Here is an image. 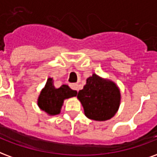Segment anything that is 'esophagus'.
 I'll return each mask as SVG.
<instances>
[{"instance_id": "34e87169", "label": "esophagus", "mask_w": 157, "mask_h": 157, "mask_svg": "<svg viewBox=\"0 0 157 157\" xmlns=\"http://www.w3.org/2000/svg\"><path fill=\"white\" fill-rule=\"evenodd\" d=\"M69 86L72 90H78V84L77 83H70L69 84Z\"/></svg>"}]
</instances>
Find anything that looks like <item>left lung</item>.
<instances>
[{
  "mask_svg": "<svg viewBox=\"0 0 157 157\" xmlns=\"http://www.w3.org/2000/svg\"><path fill=\"white\" fill-rule=\"evenodd\" d=\"M77 97L87 117L98 121L113 117L121 102V93L115 83L103 79L96 74L87 79L86 84L78 91Z\"/></svg>",
  "mask_w": 157,
  "mask_h": 157,
  "instance_id": "obj_1",
  "label": "left lung"
}]
</instances>
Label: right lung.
<instances>
[{
	"label": "right lung",
	"mask_w": 157,
	"mask_h": 157,
	"mask_svg": "<svg viewBox=\"0 0 157 157\" xmlns=\"http://www.w3.org/2000/svg\"><path fill=\"white\" fill-rule=\"evenodd\" d=\"M77 95L76 90H71L69 87L63 84L60 88L55 89L52 78H49L45 88L42 90L38 98V106L42 110L52 115H58L65 99Z\"/></svg>",
	"instance_id": "right-lung-1"
}]
</instances>
